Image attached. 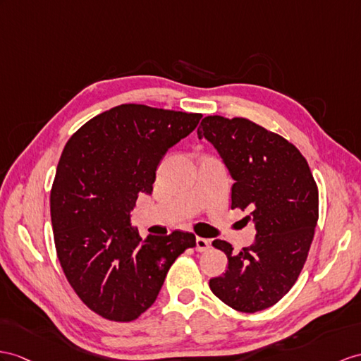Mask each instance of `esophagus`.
Here are the masks:
<instances>
[{"label":"esophagus","instance_id":"1","mask_svg":"<svg viewBox=\"0 0 361 361\" xmlns=\"http://www.w3.org/2000/svg\"><path fill=\"white\" fill-rule=\"evenodd\" d=\"M209 248V240L204 237H196V251H207Z\"/></svg>","mask_w":361,"mask_h":361}]
</instances>
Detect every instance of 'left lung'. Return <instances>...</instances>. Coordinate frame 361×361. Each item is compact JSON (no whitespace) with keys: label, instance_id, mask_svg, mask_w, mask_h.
<instances>
[{"label":"left lung","instance_id":"obj_1","mask_svg":"<svg viewBox=\"0 0 361 361\" xmlns=\"http://www.w3.org/2000/svg\"><path fill=\"white\" fill-rule=\"evenodd\" d=\"M234 180L231 208L250 209L257 234L240 252L225 240L213 247L228 269L209 280L216 297L242 312L276 305L302 272L319 221V188L306 159L286 139L254 122L207 116L197 128Z\"/></svg>","mask_w":361,"mask_h":361}]
</instances>
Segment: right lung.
Masks as SVG:
<instances>
[{"instance_id":"1","label":"right lung","mask_w":361,"mask_h":361,"mask_svg":"<svg viewBox=\"0 0 361 361\" xmlns=\"http://www.w3.org/2000/svg\"><path fill=\"white\" fill-rule=\"evenodd\" d=\"M202 114L122 104L70 137L50 192L55 247L64 274L96 314L131 322L150 307L170 267L196 245L191 233L145 239L131 225L140 195H152L157 165Z\"/></svg>"}]
</instances>
